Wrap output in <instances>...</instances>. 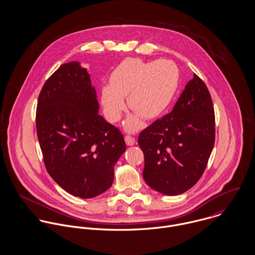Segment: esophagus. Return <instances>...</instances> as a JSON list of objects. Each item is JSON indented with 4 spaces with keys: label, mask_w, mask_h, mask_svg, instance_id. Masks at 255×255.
I'll return each instance as SVG.
<instances>
[{
    "label": "esophagus",
    "mask_w": 255,
    "mask_h": 255,
    "mask_svg": "<svg viewBox=\"0 0 255 255\" xmlns=\"http://www.w3.org/2000/svg\"><path fill=\"white\" fill-rule=\"evenodd\" d=\"M125 140H126V143H127L128 145L131 146L135 143L134 137H132V136H130V135H126V136H125Z\"/></svg>",
    "instance_id": "34e87169"
}]
</instances>
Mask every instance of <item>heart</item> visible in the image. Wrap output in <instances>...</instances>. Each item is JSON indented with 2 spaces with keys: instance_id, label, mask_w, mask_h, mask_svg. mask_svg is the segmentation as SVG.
<instances>
[{
  "instance_id": "obj_1",
  "label": "heart",
  "mask_w": 255,
  "mask_h": 255,
  "mask_svg": "<svg viewBox=\"0 0 255 255\" xmlns=\"http://www.w3.org/2000/svg\"><path fill=\"white\" fill-rule=\"evenodd\" d=\"M110 85L101 89V103L110 122H117L128 106L145 120L159 117L172 102L179 85V71L168 60L144 62L128 58L120 63L110 75ZM127 128L140 127L136 117L128 120Z\"/></svg>"
}]
</instances>
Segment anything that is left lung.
I'll return each mask as SVG.
<instances>
[{"mask_svg": "<svg viewBox=\"0 0 255 255\" xmlns=\"http://www.w3.org/2000/svg\"><path fill=\"white\" fill-rule=\"evenodd\" d=\"M143 178L154 190L178 195L199 181L215 142V114L203 80L193 74L174 109L143 129Z\"/></svg>", "mask_w": 255, "mask_h": 255, "instance_id": "left-lung-1", "label": "left lung"}]
</instances>
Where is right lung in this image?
<instances>
[{
	"mask_svg": "<svg viewBox=\"0 0 255 255\" xmlns=\"http://www.w3.org/2000/svg\"><path fill=\"white\" fill-rule=\"evenodd\" d=\"M98 110L89 73L77 62L62 65L38 97L37 136L47 172L80 198L95 197L109 188L115 164L126 151L123 133Z\"/></svg>",
	"mask_w": 255,
	"mask_h": 255,
	"instance_id": "obj_1",
	"label": "right lung"
}]
</instances>
